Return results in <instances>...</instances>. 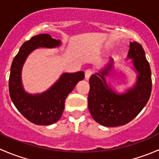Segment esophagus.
Wrapping results in <instances>:
<instances>
[{"label": "esophagus", "mask_w": 159, "mask_h": 159, "mask_svg": "<svg viewBox=\"0 0 159 159\" xmlns=\"http://www.w3.org/2000/svg\"><path fill=\"white\" fill-rule=\"evenodd\" d=\"M91 74H92V72H91V70H85V73H84V76H85V79L86 80H89L90 78V77H91Z\"/></svg>", "instance_id": "1"}]
</instances>
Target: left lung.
Masks as SVG:
<instances>
[{"instance_id":"1","label":"left lung","mask_w":159,"mask_h":159,"mask_svg":"<svg viewBox=\"0 0 159 159\" xmlns=\"http://www.w3.org/2000/svg\"><path fill=\"white\" fill-rule=\"evenodd\" d=\"M127 58L131 59L137 76L134 85L123 94L114 91L106 80L114 70L113 58L89 79V111L94 121L103 126L116 127L129 123L140 113L150 98L152 72L142 45L130 42Z\"/></svg>"}]
</instances>
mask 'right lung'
<instances>
[{"label":"right lung","mask_w":159,"mask_h":159,"mask_svg":"<svg viewBox=\"0 0 159 159\" xmlns=\"http://www.w3.org/2000/svg\"><path fill=\"white\" fill-rule=\"evenodd\" d=\"M61 41L47 34L32 37L24 43L14 57L11 67L9 93L11 99L20 114L30 122L38 125H49L57 122L65 108V99L78 81L84 78V71L63 73L47 91L41 94L25 91L21 81L24 64L28 55L39 48L60 47Z\"/></svg>","instance_id":"obj_1"}]
</instances>
